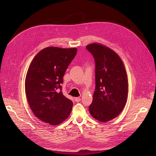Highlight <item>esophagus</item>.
Returning <instances> with one entry per match:
<instances>
[{"mask_svg": "<svg viewBox=\"0 0 156 156\" xmlns=\"http://www.w3.org/2000/svg\"><path fill=\"white\" fill-rule=\"evenodd\" d=\"M74 99H75V101L76 102H80V101H81V98H75Z\"/></svg>", "mask_w": 156, "mask_h": 156, "instance_id": "34e87169", "label": "esophagus"}]
</instances>
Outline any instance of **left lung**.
Wrapping results in <instances>:
<instances>
[{
	"label": "left lung",
	"instance_id": "1",
	"mask_svg": "<svg viewBox=\"0 0 156 156\" xmlns=\"http://www.w3.org/2000/svg\"><path fill=\"white\" fill-rule=\"evenodd\" d=\"M86 48L93 55L96 65V87L89 110L95 119L106 122L117 117L126 104V70L120 57L110 48L97 43Z\"/></svg>",
	"mask_w": 156,
	"mask_h": 156
}]
</instances>
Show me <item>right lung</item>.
Segmentation results:
<instances>
[{
  "instance_id": "1",
  "label": "right lung",
  "mask_w": 156,
  "mask_h": 156,
  "mask_svg": "<svg viewBox=\"0 0 156 156\" xmlns=\"http://www.w3.org/2000/svg\"><path fill=\"white\" fill-rule=\"evenodd\" d=\"M76 52V48L48 47L34 57L29 66L25 80L27 98L35 116L44 122L58 125L71 113L73 102L63 95L61 84Z\"/></svg>"
}]
</instances>
